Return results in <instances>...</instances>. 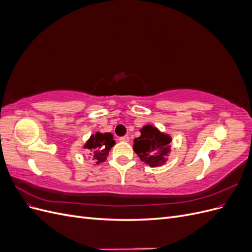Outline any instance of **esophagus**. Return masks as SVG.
<instances>
[{
  "label": "esophagus",
  "mask_w": 252,
  "mask_h": 252,
  "mask_svg": "<svg viewBox=\"0 0 252 252\" xmlns=\"http://www.w3.org/2000/svg\"><path fill=\"white\" fill-rule=\"evenodd\" d=\"M120 141H122V142H129V136L128 135L122 136V138H120Z\"/></svg>",
  "instance_id": "1"
}]
</instances>
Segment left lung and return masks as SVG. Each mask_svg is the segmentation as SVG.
<instances>
[{"label": "left lung", "instance_id": "left-lung-1", "mask_svg": "<svg viewBox=\"0 0 252 252\" xmlns=\"http://www.w3.org/2000/svg\"><path fill=\"white\" fill-rule=\"evenodd\" d=\"M133 150L143 162L151 167L161 166L166 162L169 154V135L162 133L156 127L146 125L141 129V136L134 139Z\"/></svg>", "mask_w": 252, "mask_h": 252}]
</instances>
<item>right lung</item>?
Instances as JSON below:
<instances>
[{
    "mask_svg": "<svg viewBox=\"0 0 252 252\" xmlns=\"http://www.w3.org/2000/svg\"><path fill=\"white\" fill-rule=\"evenodd\" d=\"M114 143L116 142H114L111 133L96 132L95 134L91 135V138L84 147L88 149L90 155L94 156L96 164H98L105 161Z\"/></svg>",
    "mask_w": 252,
    "mask_h": 252,
    "instance_id": "1",
    "label": "right lung"
}]
</instances>
